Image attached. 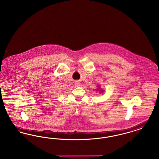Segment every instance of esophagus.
Returning a JSON list of instances; mask_svg holds the SVG:
<instances>
[{"instance_id": "esophagus-1", "label": "esophagus", "mask_w": 159, "mask_h": 159, "mask_svg": "<svg viewBox=\"0 0 159 159\" xmlns=\"http://www.w3.org/2000/svg\"><path fill=\"white\" fill-rule=\"evenodd\" d=\"M75 85L77 86H79L80 85V83L79 82H75Z\"/></svg>"}]
</instances>
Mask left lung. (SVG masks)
Returning <instances> with one entry per match:
<instances>
[{
	"label": "left lung",
	"mask_w": 159,
	"mask_h": 159,
	"mask_svg": "<svg viewBox=\"0 0 159 159\" xmlns=\"http://www.w3.org/2000/svg\"><path fill=\"white\" fill-rule=\"evenodd\" d=\"M98 90H99L98 89H97V91H98ZM101 91H100V92H101Z\"/></svg>",
	"instance_id": "left-lung-1"
}]
</instances>
